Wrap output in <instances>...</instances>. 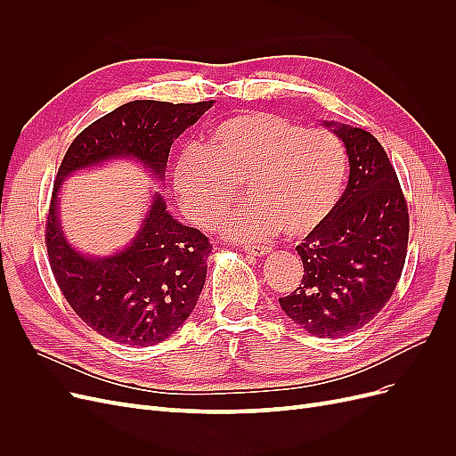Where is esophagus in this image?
Returning a JSON list of instances; mask_svg holds the SVG:
<instances>
[{
  "mask_svg": "<svg viewBox=\"0 0 456 456\" xmlns=\"http://www.w3.org/2000/svg\"><path fill=\"white\" fill-rule=\"evenodd\" d=\"M241 251L247 253V255H253V256H265L272 249H270V247H265V245H243Z\"/></svg>",
  "mask_w": 456,
  "mask_h": 456,
  "instance_id": "34e87169",
  "label": "esophagus"
}]
</instances>
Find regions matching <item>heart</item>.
Returning <instances> with one entry per match:
<instances>
[{
	"mask_svg": "<svg viewBox=\"0 0 456 456\" xmlns=\"http://www.w3.org/2000/svg\"><path fill=\"white\" fill-rule=\"evenodd\" d=\"M346 169V148L335 133L245 112L213 126L201 148H184L173 181L186 215L200 226H211L245 184L247 201L215 220L228 240H270L281 230L298 240L335 209Z\"/></svg>",
	"mask_w": 456,
	"mask_h": 456,
	"instance_id": "1",
	"label": "heart"
}]
</instances>
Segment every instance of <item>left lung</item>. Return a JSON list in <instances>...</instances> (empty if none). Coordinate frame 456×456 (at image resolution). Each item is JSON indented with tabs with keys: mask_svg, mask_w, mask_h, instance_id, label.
Listing matches in <instances>:
<instances>
[{
	"mask_svg": "<svg viewBox=\"0 0 456 456\" xmlns=\"http://www.w3.org/2000/svg\"><path fill=\"white\" fill-rule=\"evenodd\" d=\"M323 126L346 148L348 184L323 224L297 245L305 275L280 306L310 335L340 338L369 323L390 300L405 265L409 213L375 136L338 121Z\"/></svg>",
	"mask_w": 456,
	"mask_h": 456,
	"instance_id": "left-lung-1",
	"label": "left lung"
}]
</instances>
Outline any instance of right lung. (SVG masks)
Instances as JSON below:
<instances>
[{
	"label": "right lung",
	"instance_id": "right-lung-1",
	"mask_svg": "<svg viewBox=\"0 0 456 456\" xmlns=\"http://www.w3.org/2000/svg\"><path fill=\"white\" fill-rule=\"evenodd\" d=\"M215 102L133 101L81 131L61 163L47 216V253L64 298L96 333L129 346L169 338L194 312L207 275L211 243L167 211L159 191L133 240L110 255H86L61 224V191L77 171L131 159L165 181L171 144Z\"/></svg>",
	"mask_w": 456,
	"mask_h": 456
}]
</instances>
